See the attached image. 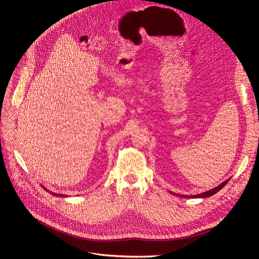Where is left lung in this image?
Listing matches in <instances>:
<instances>
[{
	"label": "left lung",
	"instance_id": "obj_1",
	"mask_svg": "<svg viewBox=\"0 0 259 259\" xmlns=\"http://www.w3.org/2000/svg\"><path fill=\"white\" fill-rule=\"evenodd\" d=\"M229 180H230V179H229ZM229 180L223 182L220 186H217V187H215V188L209 190V191H206V192L200 193V194H196V195H182V194H175V193H172V192H170V193H172V194H174V195H178V196H180V197H185V198H188V197H189V198H206V197H210L211 195H214L215 193L219 192L220 190H222V189L226 186V184L229 182Z\"/></svg>",
	"mask_w": 259,
	"mask_h": 259
}]
</instances>
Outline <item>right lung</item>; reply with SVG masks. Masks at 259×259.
Here are the masks:
<instances>
[{
  "instance_id": "1",
  "label": "right lung",
  "mask_w": 259,
  "mask_h": 259,
  "mask_svg": "<svg viewBox=\"0 0 259 259\" xmlns=\"http://www.w3.org/2000/svg\"><path fill=\"white\" fill-rule=\"evenodd\" d=\"M43 187V189H45L47 192H49L50 194H52V195H56V196H60V197H66L67 195H65V194H61V193H54V192H52V191H50V190H48L47 188H45L44 186H42Z\"/></svg>"
}]
</instances>
